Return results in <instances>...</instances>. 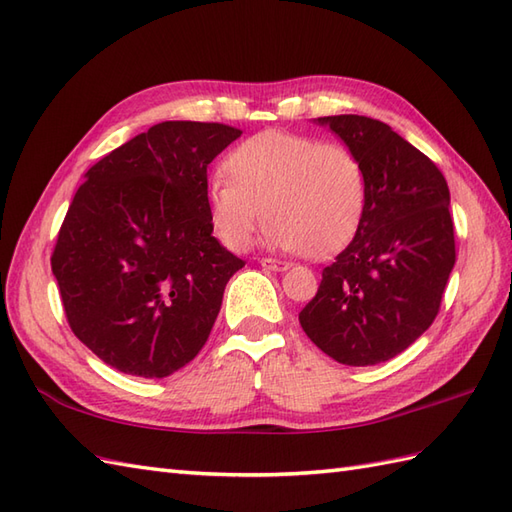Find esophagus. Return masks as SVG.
Masks as SVG:
<instances>
[{
  "instance_id": "34e87169",
  "label": "esophagus",
  "mask_w": 512,
  "mask_h": 512,
  "mask_svg": "<svg viewBox=\"0 0 512 512\" xmlns=\"http://www.w3.org/2000/svg\"><path fill=\"white\" fill-rule=\"evenodd\" d=\"M260 265L269 271H286L291 267L289 263H284V260H278V258H260Z\"/></svg>"
}]
</instances>
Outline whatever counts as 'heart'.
Instances as JSON below:
<instances>
[{"label": "heart", "instance_id": "heart-1", "mask_svg": "<svg viewBox=\"0 0 512 512\" xmlns=\"http://www.w3.org/2000/svg\"><path fill=\"white\" fill-rule=\"evenodd\" d=\"M206 199L215 232L234 252L252 245L267 215L273 247L328 256L363 219L367 173L343 143L265 130L232 149Z\"/></svg>", "mask_w": 512, "mask_h": 512}]
</instances>
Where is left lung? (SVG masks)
I'll list each match as a JSON object with an SVG mask.
<instances>
[{
    "instance_id": "obj_1",
    "label": "left lung",
    "mask_w": 512,
    "mask_h": 512,
    "mask_svg": "<svg viewBox=\"0 0 512 512\" xmlns=\"http://www.w3.org/2000/svg\"><path fill=\"white\" fill-rule=\"evenodd\" d=\"M317 123L363 160L367 204L299 323L336 363L378 365L413 345L439 315L456 263L450 189L426 154L378 119L334 115Z\"/></svg>"
}]
</instances>
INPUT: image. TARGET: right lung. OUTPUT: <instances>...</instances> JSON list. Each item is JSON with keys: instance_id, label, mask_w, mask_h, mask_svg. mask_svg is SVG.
<instances>
[{"instance_id": "add662e5", "label": "right lung", "mask_w": 512, "mask_h": 512, "mask_svg": "<svg viewBox=\"0 0 512 512\" xmlns=\"http://www.w3.org/2000/svg\"><path fill=\"white\" fill-rule=\"evenodd\" d=\"M241 130L162 121L86 171L52 254L73 334L117 371L167 378L199 354L245 263L215 236L208 165Z\"/></svg>"}]
</instances>
